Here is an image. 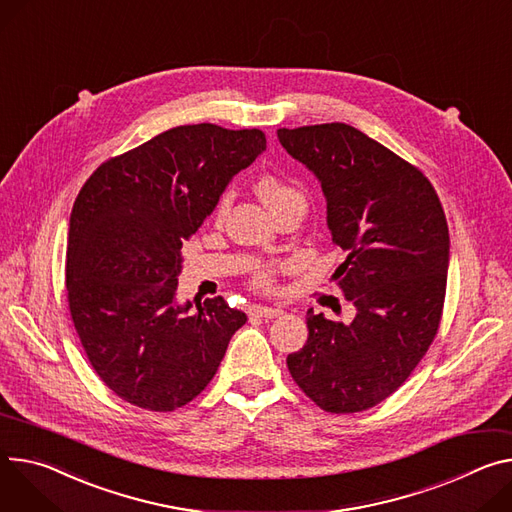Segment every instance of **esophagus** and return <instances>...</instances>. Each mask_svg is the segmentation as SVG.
I'll return each mask as SVG.
<instances>
[{
    "instance_id": "34e87169",
    "label": "esophagus",
    "mask_w": 512,
    "mask_h": 512,
    "mask_svg": "<svg viewBox=\"0 0 512 512\" xmlns=\"http://www.w3.org/2000/svg\"><path fill=\"white\" fill-rule=\"evenodd\" d=\"M251 312H253L255 316H261V318H275V316H280V314H282V308H273V306H261V304H255V306L251 308Z\"/></svg>"
}]
</instances>
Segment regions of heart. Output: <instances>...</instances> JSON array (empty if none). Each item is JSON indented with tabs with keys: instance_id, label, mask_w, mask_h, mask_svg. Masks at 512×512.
<instances>
[{
	"instance_id": "obj_1",
	"label": "heart",
	"mask_w": 512,
	"mask_h": 512,
	"mask_svg": "<svg viewBox=\"0 0 512 512\" xmlns=\"http://www.w3.org/2000/svg\"><path fill=\"white\" fill-rule=\"evenodd\" d=\"M255 192H257V196L263 200V204H265L271 212H277L282 206H286V204H290V202H294V200H304L302 192L296 188L294 183L282 179L280 175H275V173H263V175H259L257 181H255ZM228 206H230V196L224 194V196L218 200V204H216V218H222V216L226 214ZM271 277H273V269L267 267V265H263V267H259V269L255 271L253 284H255L257 288H263V290H265V288H269L271 282H273Z\"/></svg>"
}]
</instances>
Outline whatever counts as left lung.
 Wrapping results in <instances>:
<instances>
[{
	"label": "left lung",
	"instance_id": "1",
	"mask_svg": "<svg viewBox=\"0 0 512 512\" xmlns=\"http://www.w3.org/2000/svg\"><path fill=\"white\" fill-rule=\"evenodd\" d=\"M280 145L318 179L333 273L353 302L351 322L308 310V341L288 355L294 382L327 412H361L396 392L433 343L443 312L449 230L431 181L343 124L277 130Z\"/></svg>",
	"mask_w": 512,
	"mask_h": 512
}]
</instances>
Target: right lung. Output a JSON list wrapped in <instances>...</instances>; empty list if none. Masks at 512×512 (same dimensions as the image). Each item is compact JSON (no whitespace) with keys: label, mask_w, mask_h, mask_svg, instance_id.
Segmentation results:
<instances>
[{"label":"right lung","mask_w":512,"mask_h":512,"mask_svg":"<svg viewBox=\"0 0 512 512\" xmlns=\"http://www.w3.org/2000/svg\"><path fill=\"white\" fill-rule=\"evenodd\" d=\"M265 149L257 128L177 126L102 163L81 188L67 300L91 367L122 400L157 412L188 404L247 322L222 296L179 302L177 275L183 241Z\"/></svg>","instance_id":"obj_1"}]
</instances>
